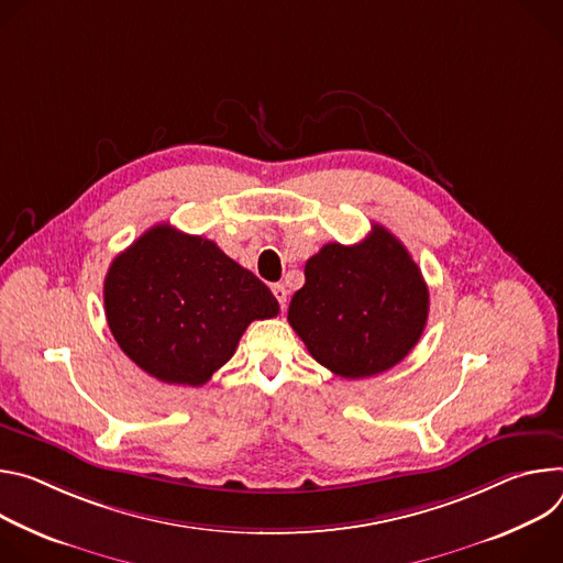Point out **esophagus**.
Wrapping results in <instances>:
<instances>
[{
	"mask_svg": "<svg viewBox=\"0 0 563 563\" xmlns=\"http://www.w3.org/2000/svg\"><path fill=\"white\" fill-rule=\"evenodd\" d=\"M273 295L277 297V301H279L282 310H284V308H286V295H288L286 286H284V284H273Z\"/></svg>",
	"mask_w": 563,
	"mask_h": 563,
	"instance_id": "34e87169",
	"label": "esophagus"
}]
</instances>
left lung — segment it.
I'll use <instances>...</instances> for the list:
<instances>
[{"label":"left lung","mask_w":563,"mask_h":563,"mask_svg":"<svg viewBox=\"0 0 563 563\" xmlns=\"http://www.w3.org/2000/svg\"><path fill=\"white\" fill-rule=\"evenodd\" d=\"M288 322L308 353L340 378L389 371L418 344L429 290L407 247L373 223L355 245L327 243L303 268Z\"/></svg>","instance_id":"left-lung-1"}]
</instances>
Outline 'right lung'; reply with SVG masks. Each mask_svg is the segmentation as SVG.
<instances>
[{
  "instance_id": "1",
  "label": "right lung",
  "mask_w": 563,
  "mask_h": 563,
  "mask_svg": "<svg viewBox=\"0 0 563 563\" xmlns=\"http://www.w3.org/2000/svg\"><path fill=\"white\" fill-rule=\"evenodd\" d=\"M279 303L271 288L203 236L161 223L120 253L104 277L118 346L152 378L201 387L255 320Z\"/></svg>"
}]
</instances>
